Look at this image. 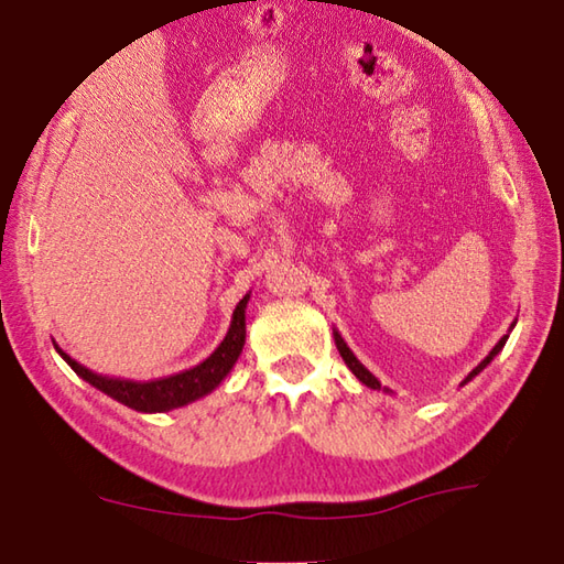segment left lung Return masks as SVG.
Masks as SVG:
<instances>
[{"label":"left lung","mask_w":564,"mask_h":564,"mask_svg":"<svg viewBox=\"0 0 564 564\" xmlns=\"http://www.w3.org/2000/svg\"><path fill=\"white\" fill-rule=\"evenodd\" d=\"M517 324V322H514ZM514 324H511V326H514ZM507 339H509V334H503L501 336V339L497 341V347H494L491 351H489V355H486V359H484V362L481 365H478L476 369H470V372H468V377H466V380H464V384L466 382H470V380H474V377L478 375V372H481V369L486 367V365H491V359L494 357H497L499 355V351L503 349V344H507ZM334 341H336V349H339V355H341V359H344V365H347L349 369H351V375H355L357 377V380L359 382H362V384H367V388H372V390H382V384H380V380H377V377L372 375V372H369V369L362 365V362H359V359L355 357V351H351L349 347H347V341H344L341 339V334L339 332H334ZM384 392H390L388 388H384Z\"/></svg>","instance_id":"1"}]
</instances>
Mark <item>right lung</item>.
I'll return each instance as SVG.
<instances>
[{
  "label": "right lung",
  "mask_w": 564,
  "mask_h": 564,
  "mask_svg": "<svg viewBox=\"0 0 564 564\" xmlns=\"http://www.w3.org/2000/svg\"><path fill=\"white\" fill-rule=\"evenodd\" d=\"M248 301H250V293H246V296L240 299V304L235 306L228 334H225L220 347H217L205 362H199L192 369H184L180 375L162 377V380L133 382V380H123V377L98 375L94 369L75 362V359L70 355H65L57 344L55 349L57 355L70 365L75 375L83 377L88 384H94L96 390L108 394V398L119 400L121 405L137 410V413H170L174 408H184L189 405V402L205 398V394L213 392L217 384L230 375V369L235 367V362H238L242 347H246Z\"/></svg>",
  "instance_id": "add662e5"
}]
</instances>
